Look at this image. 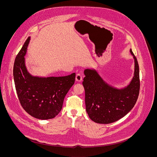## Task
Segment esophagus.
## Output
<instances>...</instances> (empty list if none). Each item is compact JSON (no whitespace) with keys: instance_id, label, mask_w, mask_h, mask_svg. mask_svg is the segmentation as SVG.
<instances>
[{"instance_id":"34e87169","label":"esophagus","mask_w":157,"mask_h":157,"mask_svg":"<svg viewBox=\"0 0 157 157\" xmlns=\"http://www.w3.org/2000/svg\"><path fill=\"white\" fill-rule=\"evenodd\" d=\"M82 76L79 73L77 74L76 76V80L78 82H81L82 81Z\"/></svg>"}]
</instances>
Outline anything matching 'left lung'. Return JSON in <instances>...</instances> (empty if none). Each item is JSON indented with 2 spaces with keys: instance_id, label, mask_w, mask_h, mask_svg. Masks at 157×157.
Listing matches in <instances>:
<instances>
[{
  "instance_id": "left-lung-1",
  "label": "left lung",
  "mask_w": 157,
  "mask_h": 157,
  "mask_svg": "<svg viewBox=\"0 0 157 157\" xmlns=\"http://www.w3.org/2000/svg\"><path fill=\"white\" fill-rule=\"evenodd\" d=\"M135 62L134 74L130 84L117 89L105 82L95 70L86 69L82 85L85 89L87 113L98 124L114 122L127 114L135 105L140 91L139 67L132 50Z\"/></svg>"
}]
</instances>
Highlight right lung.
Masks as SVG:
<instances>
[{
	"instance_id": "add662e5",
	"label": "right lung",
	"mask_w": 157,
	"mask_h": 157,
	"mask_svg": "<svg viewBox=\"0 0 157 157\" xmlns=\"http://www.w3.org/2000/svg\"><path fill=\"white\" fill-rule=\"evenodd\" d=\"M29 37L17 55L13 65V79L21 105L32 117L53 119L61 111L65 96L74 84L76 74L61 77L33 76L27 71L25 56Z\"/></svg>"
}]
</instances>
